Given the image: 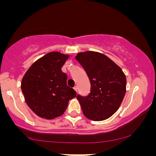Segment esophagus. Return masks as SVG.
<instances>
[{
    "label": "esophagus",
    "instance_id": "esophagus-1",
    "mask_svg": "<svg viewBox=\"0 0 156 156\" xmlns=\"http://www.w3.org/2000/svg\"><path fill=\"white\" fill-rule=\"evenodd\" d=\"M74 90H75L77 92V91H78V87H77V86H75V87H74Z\"/></svg>",
    "mask_w": 156,
    "mask_h": 156
}]
</instances>
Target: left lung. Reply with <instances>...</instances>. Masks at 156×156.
I'll use <instances>...</instances> for the list:
<instances>
[{"mask_svg":"<svg viewBox=\"0 0 156 156\" xmlns=\"http://www.w3.org/2000/svg\"><path fill=\"white\" fill-rule=\"evenodd\" d=\"M76 60L87 73L90 93L77 96L84 116L103 121L116 112L126 93V77L122 69L106 55L95 51L78 53Z\"/></svg>","mask_w":156,"mask_h":156,"instance_id":"1","label":"left lung"}]
</instances>
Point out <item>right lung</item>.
<instances>
[{
    "label": "right lung",
    "instance_id": "obj_1",
    "mask_svg": "<svg viewBox=\"0 0 156 156\" xmlns=\"http://www.w3.org/2000/svg\"><path fill=\"white\" fill-rule=\"evenodd\" d=\"M69 55L50 52L36 60L23 76L21 89L28 106L37 116L53 119L62 115L69 101L76 97L67 86V75L61 68Z\"/></svg>",
    "mask_w": 156,
    "mask_h": 156
}]
</instances>
